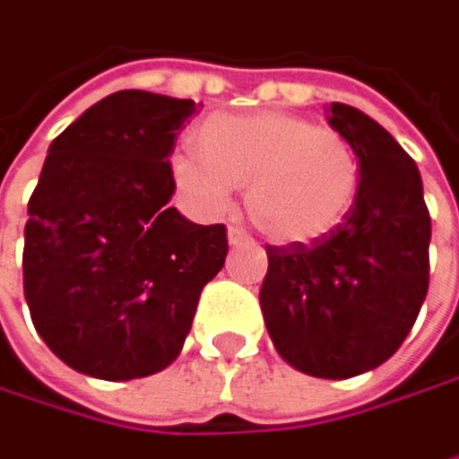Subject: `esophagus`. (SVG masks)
<instances>
[{
    "label": "esophagus",
    "mask_w": 459,
    "mask_h": 459,
    "mask_svg": "<svg viewBox=\"0 0 459 459\" xmlns=\"http://www.w3.org/2000/svg\"><path fill=\"white\" fill-rule=\"evenodd\" d=\"M227 240H230V246L232 248H240V246H254V240L240 230V227H230L227 230Z\"/></svg>",
    "instance_id": "obj_1"
}]
</instances>
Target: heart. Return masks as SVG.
I'll list each match as a JSON object with an SVG mask.
<instances>
[{"label":"heart","mask_w":459,"mask_h":459,"mask_svg":"<svg viewBox=\"0 0 459 459\" xmlns=\"http://www.w3.org/2000/svg\"><path fill=\"white\" fill-rule=\"evenodd\" d=\"M195 149L170 157L181 195L205 216L232 205L246 186V211L273 243L307 246L329 238L358 195V157L340 130L289 112L213 115Z\"/></svg>","instance_id":"obj_1"}]
</instances>
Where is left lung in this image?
<instances>
[{
  "label": "left lung",
  "instance_id": "obj_1",
  "mask_svg": "<svg viewBox=\"0 0 459 459\" xmlns=\"http://www.w3.org/2000/svg\"><path fill=\"white\" fill-rule=\"evenodd\" d=\"M329 125L358 157L355 205L318 243L267 248L259 302L289 366L347 379L385 363L411 332L428 294L430 216L414 160L379 122L332 104Z\"/></svg>",
  "mask_w": 459,
  "mask_h": 459
}]
</instances>
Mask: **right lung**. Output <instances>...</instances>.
Returning a JSON list of instances; mask_svg holds the SVG:
<instances>
[{"mask_svg":"<svg viewBox=\"0 0 459 459\" xmlns=\"http://www.w3.org/2000/svg\"><path fill=\"white\" fill-rule=\"evenodd\" d=\"M197 109L119 91L48 149L23 232V294L37 334L80 374L125 382L170 366L203 286L224 267V224L168 205V157Z\"/></svg>","mask_w":459,"mask_h":459,"instance_id":"add662e5","label":"right lung"}]
</instances>
